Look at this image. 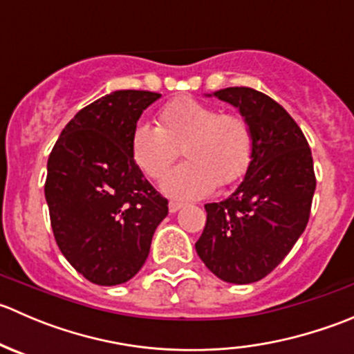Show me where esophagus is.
I'll use <instances>...</instances> for the list:
<instances>
[{
    "label": "esophagus",
    "mask_w": 354,
    "mask_h": 354,
    "mask_svg": "<svg viewBox=\"0 0 354 354\" xmlns=\"http://www.w3.org/2000/svg\"><path fill=\"white\" fill-rule=\"evenodd\" d=\"M181 207H183V203H181V202H174V200H173V202H169V212L171 214L178 212V210H180Z\"/></svg>",
    "instance_id": "esophagus-1"
}]
</instances>
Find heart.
I'll use <instances>...</instances> for the list:
<instances>
[{"label":"heart","instance_id":"heart-1","mask_svg":"<svg viewBox=\"0 0 354 354\" xmlns=\"http://www.w3.org/2000/svg\"><path fill=\"white\" fill-rule=\"evenodd\" d=\"M159 127L138 123L131 133V157L152 180H160L183 145L187 162L160 183L174 198H198L217 185L240 181L252 164V124L240 113H221L217 106L192 97L173 99L159 111Z\"/></svg>","mask_w":354,"mask_h":354}]
</instances>
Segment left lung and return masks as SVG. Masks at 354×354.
Returning <instances> with one entry per match:
<instances>
[{"mask_svg": "<svg viewBox=\"0 0 354 354\" xmlns=\"http://www.w3.org/2000/svg\"><path fill=\"white\" fill-rule=\"evenodd\" d=\"M252 124L255 147L240 187L207 203V223L195 243L210 272L250 284L272 272L305 231L315 192L312 151L301 128L274 99L250 87L214 92Z\"/></svg>", "mask_w": 354, "mask_h": 354, "instance_id": "obj_1", "label": "left lung"}]
</instances>
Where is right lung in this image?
<instances>
[{"label": "right lung", "instance_id": "right-lung-1", "mask_svg": "<svg viewBox=\"0 0 354 354\" xmlns=\"http://www.w3.org/2000/svg\"><path fill=\"white\" fill-rule=\"evenodd\" d=\"M160 94L116 91L75 114L48 159L44 194L65 259L99 286L130 281L145 263L167 216L131 157V133Z\"/></svg>", "mask_w": 354, "mask_h": 354}]
</instances>
